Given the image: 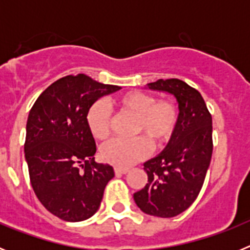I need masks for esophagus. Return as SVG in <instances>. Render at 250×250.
I'll return each mask as SVG.
<instances>
[{
  "instance_id": "34e87169",
  "label": "esophagus",
  "mask_w": 250,
  "mask_h": 250,
  "mask_svg": "<svg viewBox=\"0 0 250 250\" xmlns=\"http://www.w3.org/2000/svg\"><path fill=\"white\" fill-rule=\"evenodd\" d=\"M127 171H129V170L124 169V167H115V174H116V175H124V174H126Z\"/></svg>"
}]
</instances>
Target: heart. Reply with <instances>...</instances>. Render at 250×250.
Returning <instances> with one entry per match:
<instances>
[{"label": "heart", "mask_w": 250, "mask_h": 250, "mask_svg": "<svg viewBox=\"0 0 250 250\" xmlns=\"http://www.w3.org/2000/svg\"><path fill=\"white\" fill-rule=\"evenodd\" d=\"M119 112L135 118V134H144L152 146H160L173 135L178 121V109L171 101L159 100L149 94L129 91L112 100ZM87 125L98 140L107 138L110 131V112L105 104L98 101L87 112ZM149 154V144L144 138L121 140L115 139L101 150L104 160L118 167H129Z\"/></svg>", "instance_id": "b5f03b06"}]
</instances>
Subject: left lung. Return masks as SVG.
<instances>
[{
	"label": "left lung",
	"instance_id": "left-lung-1",
	"mask_svg": "<svg viewBox=\"0 0 250 250\" xmlns=\"http://www.w3.org/2000/svg\"><path fill=\"white\" fill-rule=\"evenodd\" d=\"M146 87L173 95L179 115L165 149L144 163L147 184L134 200L145 214L173 218L193 204L204 184L213 152L211 115L200 92L179 79H160Z\"/></svg>",
	"mask_w": 250,
	"mask_h": 250
}]
</instances>
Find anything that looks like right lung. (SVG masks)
I'll list each match as a JSON object with an SVG mask.
<instances>
[{"label":"right lung","mask_w":250,"mask_h":250,"mask_svg":"<svg viewBox=\"0 0 250 250\" xmlns=\"http://www.w3.org/2000/svg\"><path fill=\"white\" fill-rule=\"evenodd\" d=\"M120 89L83 74L68 75L51 83L30 110L25 159L31 185L41 204L60 219H89L114 178L111 165L95 161L87 112L95 101Z\"/></svg>","instance_id":"1"}]
</instances>
